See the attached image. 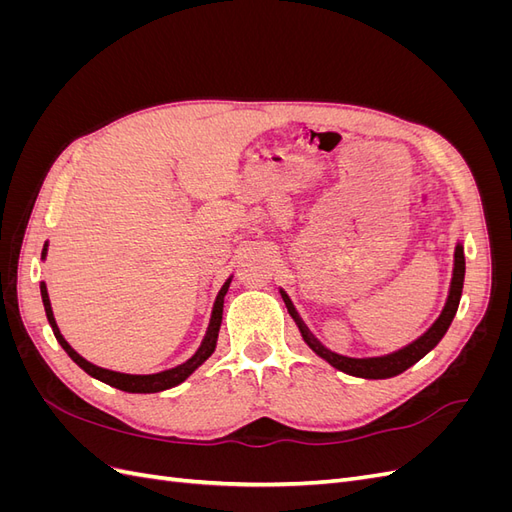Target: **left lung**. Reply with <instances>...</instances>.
<instances>
[{
    "label": "left lung",
    "instance_id": "obj_1",
    "mask_svg": "<svg viewBox=\"0 0 512 512\" xmlns=\"http://www.w3.org/2000/svg\"><path fill=\"white\" fill-rule=\"evenodd\" d=\"M453 256L455 258H453L451 286H448L446 303L442 307L440 316L436 318V322H433L423 335H418L414 342H410L408 346L399 348L395 352H389V354H382V356H361V359H359V356H344V354H337V352L329 350L312 331L307 329V324L299 316L297 307H294L292 299L288 297V292L284 288H280V294H282V299L288 307V314L292 316L294 322H297L303 342L309 348H312L320 356V359H324L335 369L344 371V374H348V376L365 378V380H386V378L404 374L408 367H412L414 363L421 361L427 352H431L433 348L440 344V339L446 335L448 327H451V322L457 314L459 299H461L463 277H466V256H463V243L461 241H457Z\"/></svg>",
    "mask_w": 512,
    "mask_h": 512
}]
</instances>
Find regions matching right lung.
Returning <instances> with one entry per match:
<instances>
[{"mask_svg": "<svg viewBox=\"0 0 512 512\" xmlns=\"http://www.w3.org/2000/svg\"><path fill=\"white\" fill-rule=\"evenodd\" d=\"M46 254H49V241L44 243L42 247V260H46ZM232 282V275L224 282V286L220 288L218 297L213 301V309H211V318H209V327L207 333L203 337V342H200L198 350L190 356L188 361L177 365V367H170L164 371H158V374H123V371H113V369H104L98 367L94 363H89L87 359L76 352L68 342L66 337L61 335L59 327H57V320L53 316V307H51V299H49V290H46V284L40 282V294H42V303H44V312L46 318H49V324L53 329V335L59 342V346L68 352L70 359L79 365L83 371L91 378H96L108 386H115L119 391H126V393H160L166 389H173V386L181 384L183 380H188L194 371L203 365L209 356L215 352V346H218V335H220V327H222V312H224V297L228 292V286Z\"/></svg>", "mask_w": 512, "mask_h": 512, "instance_id": "1", "label": "right lung"}]
</instances>
